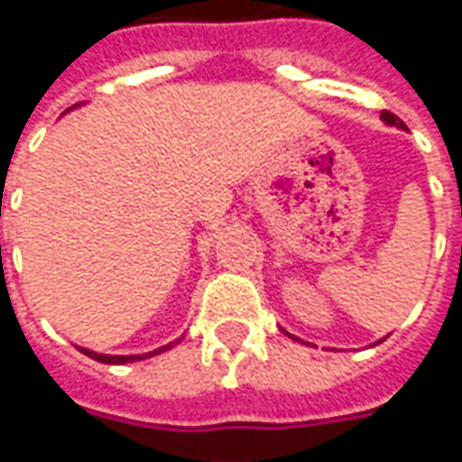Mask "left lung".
Returning <instances> with one entry per match:
<instances>
[{
  "mask_svg": "<svg viewBox=\"0 0 462 462\" xmlns=\"http://www.w3.org/2000/svg\"><path fill=\"white\" fill-rule=\"evenodd\" d=\"M381 120L386 122V125H396V127H402V130H404L406 125L402 120H399V117H396V115H391V112H386V109H383V112H381Z\"/></svg>",
  "mask_w": 462,
  "mask_h": 462,
  "instance_id": "8db88e82",
  "label": "left lung"
}]
</instances>
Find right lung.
Returning <instances> with one entry per match:
<instances>
[{"mask_svg":"<svg viewBox=\"0 0 462 462\" xmlns=\"http://www.w3.org/2000/svg\"><path fill=\"white\" fill-rule=\"evenodd\" d=\"M179 342V340H176ZM173 347V342H168L163 347H158V350H152V353H143V356H102V353H94V350H87V347H79L84 356L88 358L99 360V363H109V365H115V363H135V360H145L151 358V356H158V353H163V350H171Z\"/></svg>","mask_w":462,"mask_h":462,"instance_id":"obj_1","label":"right lung"}]
</instances>
